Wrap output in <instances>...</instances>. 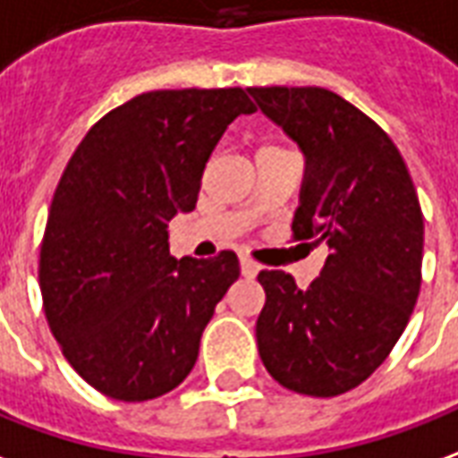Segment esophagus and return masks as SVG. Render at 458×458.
Wrapping results in <instances>:
<instances>
[{"label":"esophagus","instance_id":"esophagus-1","mask_svg":"<svg viewBox=\"0 0 458 458\" xmlns=\"http://www.w3.org/2000/svg\"><path fill=\"white\" fill-rule=\"evenodd\" d=\"M259 273V263L251 261L249 256H242V276L243 278H253Z\"/></svg>","mask_w":458,"mask_h":458}]
</instances>
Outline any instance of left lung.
I'll list each match as a JSON object with an SVG mask.
<instances>
[{
	"instance_id": "obj_1",
	"label": "left lung",
	"mask_w": 458,
	"mask_h": 458,
	"mask_svg": "<svg viewBox=\"0 0 458 458\" xmlns=\"http://www.w3.org/2000/svg\"><path fill=\"white\" fill-rule=\"evenodd\" d=\"M249 92L305 153L293 239L329 251L307 290L285 270L259 273V353L280 386L335 398L388 359L410 322L422 285L420 199L388 133L344 97L325 88Z\"/></svg>"
}]
</instances>
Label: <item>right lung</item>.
I'll list each match as a JSON object with an SVG mask.
<instances>
[{
  "mask_svg": "<svg viewBox=\"0 0 458 458\" xmlns=\"http://www.w3.org/2000/svg\"><path fill=\"white\" fill-rule=\"evenodd\" d=\"M256 106L242 88L156 89L106 112L60 175L38 259L43 312L89 386L123 403L188 378L239 259H173L168 222L192 212L226 126Z\"/></svg>",
  "mask_w": 458,
  "mask_h": 458,
  "instance_id": "obj_1",
  "label": "right lung"
}]
</instances>
